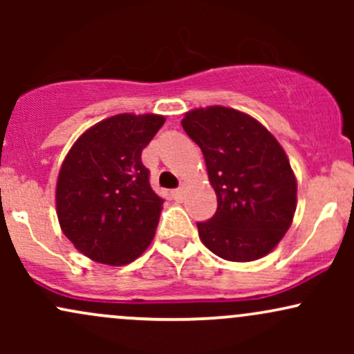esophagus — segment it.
I'll list each match as a JSON object with an SVG mask.
<instances>
[{"label":"esophagus","mask_w":354,"mask_h":354,"mask_svg":"<svg viewBox=\"0 0 354 354\" xmlns=\"http://www.w3.org/2000/svg\"><path fill=\"white\" fill-rule=\"evenodd\" d=\"M171 196H173V200L174 201H183V198H185V188H176V189H173L171 191Z\"/></svg>","instance_id":"obj_1"}]
</instances>
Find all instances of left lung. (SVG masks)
Instances as JSON below:
<instances>
[{
  "mask_svg": "<svg viewBox=\"0 0 354 354\" xmlns=\"http://www.w3.org/2000/svg\"><path fill=\"white\" fill-rule=\"evenodd\" d=\"M183 129L201 148L218 208L196 223L203 245L228 261H254L281 241L296 209L286 153L254 118L225 106L186 113Z\"/></svg>",
  "mask_w": 354,
  "mask_h": 354,
  "instance_id": "left-lung-1",
  "label": "left lung"
}]
</instances>
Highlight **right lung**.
I'll use <instances>...</instances> for the list:
<instances>
[{
	"mask_svg": "<svg viewBox=\"0 0 354 354\" xmlns=\"http://www.w3.org/2000/svg\"><path fill=\"white\" fill-rule=\"evenodd\" d=\"M163 124L158 115L111 116L83 133L64 158L56 213L88 258L128 265L151 243L165 200L149 185L141 153Z\"/></svg>",
	"mask_w": 354,
	"mask_h": 354,
	"instance_id": "add662e5",
	"label": "right lung"
}]
</instances>
